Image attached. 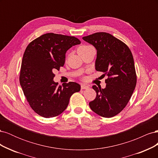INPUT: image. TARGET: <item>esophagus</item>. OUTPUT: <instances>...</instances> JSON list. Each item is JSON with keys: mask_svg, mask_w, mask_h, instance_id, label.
<instances>
[{"mask_svg": "<svg viewBox=\"0 0 158 158\" xmlns=\"http://www.w3.org/2000/svg\"><path fill=\"white\" fill-rule=\"evenodd\" d=\"M81 88H82V89H88L89 88V86L87 85H85V84H82L81 85Z\"/></svg>", "mask_w": 158, "mask_h": 158, "instance_id": "34e87169", "label": "esophagus"}]
</instances>
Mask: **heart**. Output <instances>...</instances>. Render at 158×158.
<instances>
[{"label": "heart", "instance_id": "1", "mask_svg": "<svg viewBox=\"0 0 158 158\" xmlns=\"http://www.w3.org/2000/svg\"><path fill=\"white\" fill-rule=\"evenodd\" d=\"M92 46H81L80 47H79L78 49H88L89 47H91Z\"/></svg>", "mask_w": 158, "mask_h": 158}]
</instances>
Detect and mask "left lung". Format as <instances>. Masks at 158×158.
Instances as JSON below:
<instances>
[{"label": "left lung", "mask_w": 158, "mask_h": 158, "mask_svg": "<svg viewBox=\"0 0 158 158\" xmlns=\"http://www.w3.org/2000/svg\"><path fill=\"white\" fill-rule=\"evenodd\" d=\"M82 39L97 50L95 70L108 76L106 87L93 85L96 98L89 103L98 115L110 118L125 107L136 84V75L132 52L128 46L113 35L98 32Z\"/></svg>", "instance_id": "8db88e82"}]
</instances>
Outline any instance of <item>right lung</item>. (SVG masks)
Instances as JSON below:
<instances>
[{
	"label": "right lung",
	"mask_w": 158,
	"mask_h": 158,
	"mask_svg": "<svg viewBox=\"0 0 158 158\" xmlns=\"http://www.w3.org/2000/svg\"><path fill=\"white\" fill-rule=\"evenodd\" d=\"M80 44L75 37L48 33L32 41L23 56L20 83L30 107L45 118L58 116L67 107L71 95L80 90L78 83L57 86L53 70H59L70 47Z\"/></svg>",
	"instance_id": "1"
}]
</instances>
